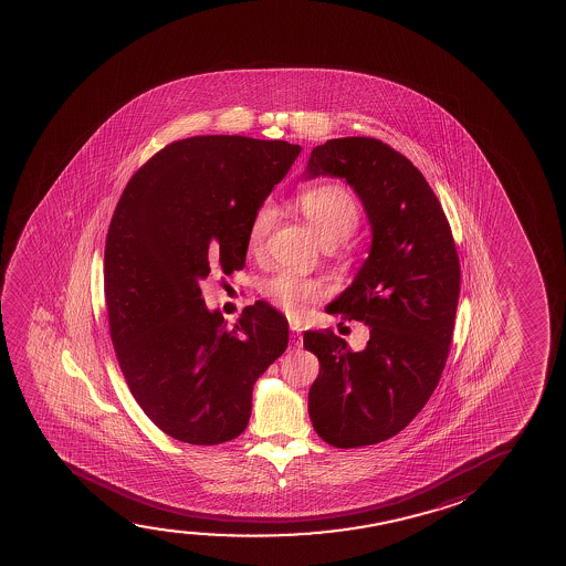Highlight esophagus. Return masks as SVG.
Listing matches in <instances>:
<instances>
[{"label":"esophagus","mask_w":566,"mask_h":566,"mask_svg":"<svg viewBox=\"0 0 566 566\" xmlns=\"http://www.w3.org/2000/svg\"><path fill=\"white\" fill-rule=\"evenodd\" d=\"M290 331H292V334H290V342L294 344V348H302V328H300V326L290 325Z\"/></svg>","instance_id":"esophagus-1"}]
</instances>
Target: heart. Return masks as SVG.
I'll return each instance as SVG.
<instances>
[{"instance_id":"1","label":"heart","mask_w":566,"mask_h":566,"mask_svg":"<svg viewBox=\"0 0 566 566\" xmlns=\"http://www.w3.org/2000/svg\"><path fill=\"white\" fill-rule=\"evenodd\" d=\"M295 207L326 248H334L348 240L359 224V207L354 195L336 184H317L303 189L295 197ZM272 224L274 207L271 202H263L249 220L245 245L251 255L263 251ZM259 290L266 302L276 305L290 317H302L311 310V305H315L325 295V287L318 282L290 271H280L264 279Z\"/></svg>"}]
</instances>
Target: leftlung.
<instances>
[{
    "label": "left lung",
    "mask_w": 566,
    "mask_h": 566,
    "mask_svg": "<svg viewBox=\"0 0 566 566\" xmlns=\"http://www.w3.org/2000/svg\"><path fill=\"white\" fill-rule=\"evenodd\" d=\"M318 176L344 179L371 224L369 256L326 307L369 326L365 348L328 328L303 334L321 364L310 388L313 429L336 449H356L400 433L433 395L452 342L460 263L433 189L382 140H326L303 171Z\"/></svg>",
    "instance_id": "obj_1"
}]
</instances>
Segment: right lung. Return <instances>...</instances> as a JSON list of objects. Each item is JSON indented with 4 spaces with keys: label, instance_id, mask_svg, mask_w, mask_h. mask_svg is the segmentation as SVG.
<instances>
[{
    "label": "right lung",
    "instance_id": "add662e5",
    "mask_svg": "<svg viewBox=\"0 0 566 566\" xmlns=\"http://www.w3.org/2000/svg\"><path fill=\"white\" fill-rule=\"evenodd\" d=\"M300 145L240 135L176 140L119 197L104 249L109 336L125 382L176 441L220 444L251 418L253 385L287 348V321L255 302L226 328L201 280L245 266L249 220Z\"/></svg>",
    "mask_w": 566,
    "mask_h": 566
}]
</instances>
